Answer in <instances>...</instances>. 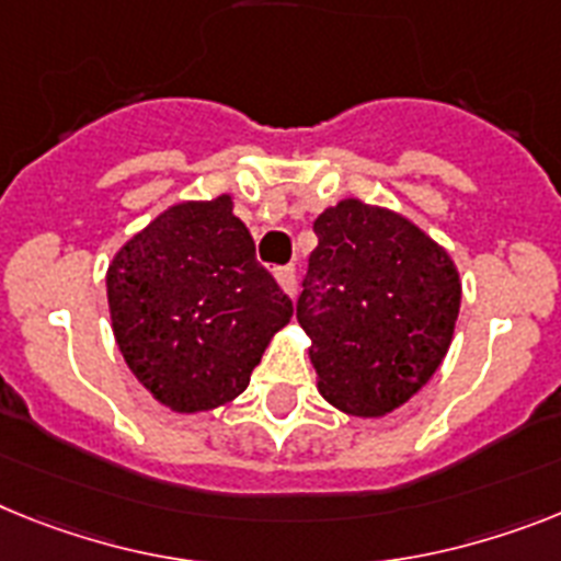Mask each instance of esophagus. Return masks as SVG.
Returning <instances> with one entry per match:
<instances>
[{
    "label": "esophagus",
    "mask_w": 561,
    "mask_h": 561,
    "mask_svg": "<svg viewBox=\"0 0 561 561\" xmlns=\"http://www.w3.org/2000/svg\"><path fill=\"white\" fill-rule=\"evenodd\" d=\"M273 276H276V282L282 285V290L288 296L296 294V267L294 265H282L273 271Z\"/></svg>",
    "instance_id": "1"
}]
</instances>
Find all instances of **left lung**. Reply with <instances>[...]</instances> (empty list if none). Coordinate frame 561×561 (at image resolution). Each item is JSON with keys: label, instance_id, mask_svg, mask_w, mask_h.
Instances as JSON below:
<instances>
[{"label": "left lung", "instance_id": "1", "mask_svg": "<svg viewBox=\"0 0 561 561\" xmlns=\"http://www.w3.org/2000/svg\"><path fill=\"white\" fill-rule=\"evenodd\" d=\"M296 319L310 336L319 390L351 416H382L436 374L454 339L462 285L416 225L359 199L313 222Z\"/></svg>", "mask_w": 561, "mask_h": 561}]
</instances>
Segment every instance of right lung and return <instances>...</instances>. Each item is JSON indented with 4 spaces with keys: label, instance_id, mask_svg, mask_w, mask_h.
I'll return each mask as SVG.
<instances>
[{
    "label": "right lung",
    "instance_id": "add662e5",
    "mask_svg": "<svg viewBox=\"0 0 561 561\" xmlns=\"http://www.w3.org/2000/svg\"><path fill=\"white\" fill-rule=\"evenodd\" d=\"M107 305L128 368L179 413L239 397L294 317L230 196L173 205L136 233L107 267Z\"/></svg>",
    "mask_w": 561,
    "mask_h": 561
}]
</instances>
